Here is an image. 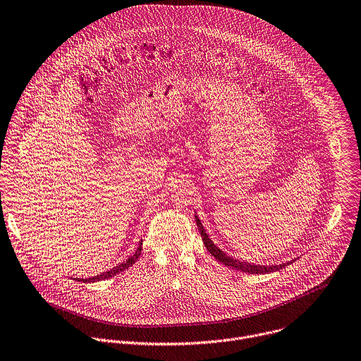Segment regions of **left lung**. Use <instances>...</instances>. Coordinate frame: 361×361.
Instances as JSON below:
<instances>
[{
    "label": "left lung",
    "instance_id": "8db88e82",
    "mask_svg": "<svg viewBox=\"0 0 361 361\" xmlns=\"http://www.w3.org/2000/svg\"><path fill=\"white\" fill-rule=\"evenodd\" d=\"M195 219H196V225H197V229L199 232H201V236H202V241L207 247V250L211 252L212 257H215V259H218L219 262H222L224 265L229 267V268H233V269H238V271H243V272H248V274H269V272H275V271H279L286 268L287 265L293 264L295 259L293 261H288L286 264H279V265H255V264H251V262H244V261H239L236 258H232L229 255H226L222 250H219L212 239L209 238V235L207 233L201 219H199L197 215H195Z\"/></svg>",
    "mask_w": 361,
    "mask_h": 361
}]
</instances>
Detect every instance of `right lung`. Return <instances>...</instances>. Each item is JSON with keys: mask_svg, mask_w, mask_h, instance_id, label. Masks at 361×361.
Segmentation results:
<instances>
[{"mask_svg": "<svg viewBox=\"0 0 361 361\" xmlns=\"http://www.w3.org/2000/svg\"><path fill=\"white\" fill-rule=\"evenodd\" d=\"M142 254V241L139 243V247L137 250L135 251V254H132L126 261H123L122 264H117L116 267H113L111 269L100 274V275H96V276H90V278H74L77 279V281H82V283H97V281H103V279H107V278H111L114 276L116 274H120L126 271L129 267H132L137 259H139V255Z\"/></svg>", "mask_w": 361, "mask_h": 361, "instance_id": "1", "label": "right lung"}]
</instances>
